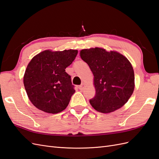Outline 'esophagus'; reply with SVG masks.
<instances>
[{
    "label": "esophagus",
    "mask_w": 159,
    "mask_h": 159,
    "mask_svg": "<svg viewBox=\"0 0 159 159\" xmlns=\"http://www.w3.org/2000/svg\"><path fill=\"white\" fill-rule=\"evenodd\" d=\"M85 85L84 84H81V85H80V86H79V89L81 90V91H82V90H84V89H85Z\"/></svg>",
    "instance_id": "obj_1"
}]
</instances>
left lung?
Listing matches in <instances>:
<instances>
[{
  "instance_id": "1",
  "label": "left lung",
  "mask_w": 159,
  "mask_h": 159,
  "mask_svg": "<svg viewBox=\"0 0 159 159\" xmlns=\"http://www.w3.org/2000/svg\"><path fill=\"white\" fill-rule=\"evenodd\" d=\"M81 58L93 75L95 95L89 103L96 111L109 113L122 107L134 89V74L131 62L119 52L103 48L83 49Z\"/></svg>"
}]
</instances>
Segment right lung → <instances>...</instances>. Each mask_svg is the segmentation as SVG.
<instances>
[{
	"label": "right lung",
	"instance_id": "1",
	"mask_svg": "<svg viewBox=\"0 0 159 159\" xmlns=\"http://www.w3.org/2000/svg\"><path fill=\"white\" fill-rule=\"evenodd\" d=\"M77 50H44L32 57L23 78L31 103L42 111L56 114L68 106L75 92L65 69L74 60Z\"/></svg>",
	"mask_w": 159,
	"mask_h": 159
}]
</instances>
